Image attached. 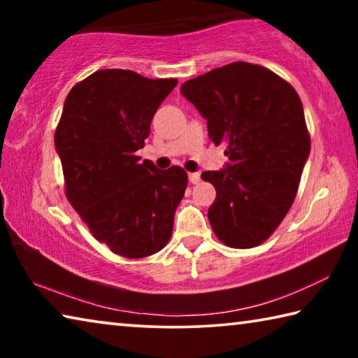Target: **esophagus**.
I'll return each instance as SVG.
<instances>
[{"label": "esophagus", "mask_w": 358, "mask_h": 358, "mask_svg": "<svg viewBox=\"0 0 358 358\" xmlns=\"http://www.w3.org/2000/svg\"><path fill=\"white\" fill-rule=\"evenodd\" d=\"M187 178H189V183L197 185L199 181H201V173H199V172H189V173H187Z\"/></svg>", "instance_id": "1"}]
</instances>
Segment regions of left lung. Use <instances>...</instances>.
<instances>
[{
    "mask_svg": "<svg viewBox=\"0 0 358 358\" xmlns=\"http://www.w3.org/2000/svg\"><path fill=\"white\" fill-rule=\"evenodd\" d=\"M181 94L207 120L229 164L203 172L216 189L211 229L224 245L254 248L270 237L295 201L310 156L300 96L264 66L237 62L181 85Z\"/></svg>",
    "mask_w": 358,
    "mask_h": 358,
    "instance_id": "1",
    "label": "left lung"
}]
</instances>
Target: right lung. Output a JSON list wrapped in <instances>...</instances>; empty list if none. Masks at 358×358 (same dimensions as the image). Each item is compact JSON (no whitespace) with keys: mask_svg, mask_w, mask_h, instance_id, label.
Returning <instances> with one entry per match:
<instances>
[{"mask_svg":"<svg viewBox=\"0 0 358 358\" xmlns=\"http://www.w3.org/2000/svg\"><path fill=\"white\" fill-rule=\"evenodd\" d=\"M177 78L102 69L72 87L55 131L66 197L93 237L128 259L147 257L171 240L187 175L136 156L157 107Z\"/></svg>","mask_w":358,"mask_h":358,"instance_id":"obj_1","label":"right lung"}]
</instances>
